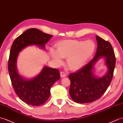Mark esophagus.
I'll list each match as a JSON object with an SVG mask.
<instances>
[{
	"instance_id": "1",
	"label": "esophagus",
	"mask_w": 123,
	"mask_h": 123,
	"mask_svg": "<svg viewBox=\"0 0 123 123\" xmlns=\"http://www.w3.org/2000/svg\"><path fill=\"white\" fill-rule=\"evenodd\" d=\"M60 76L61 78H64V77H66L67 75H66V74H65L64 72H60Z\"/></svg>"
}]
</instances>
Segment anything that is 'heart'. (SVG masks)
Masks as SVG:
<instances>
[{
	"label": "heart",
	"instance_id": "b5f03b06",
	"mask_svg": "<svg viewBox=\"0 0 123 123\" xmlns=\"http://www.w3.org/2000/svg\"><path fill=\"white\" fill-rule=\"evenodd\" d=\"M92 40H64L56 44V51L51 50L50 55L56 64H61L63 58L67 59V64L70 70L76 71L84 66L95 50Z\"/></svg>",
	"mask_w": 123,
	"mask_h": 123
}]
</instances>
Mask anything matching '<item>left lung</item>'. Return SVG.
<instances>
[{
    "mask_svg": "<svg viewBox=\"0 0 123 123\" xmlns=\"http://www.w3.org/2000/svg\"><path fill=\"white\" fill-rule=\"evenodd\" d=\"M96 39L98 48L93 59L68 75L71 81L70 96L78 103H88L100 98L109 86L113 76L116 58L112 45L99 36H96ZM102 57L105 58L108 71L103 77L97 78L92 72L93 65Z\"/></svg>",
    "mask_w": 123,
    "mask_h": 123,
    "instance_id": "8db88e82",
    "label": "left lung"
}]
</instances>
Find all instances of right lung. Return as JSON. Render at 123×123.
<instances>
[{
  "instance_id": "add662e5",
  "label": "right lung",
  "mask_w": 123,
  "mask_h": 123,
  "mask_svg": "<svg viewBox=\"0 0 123 123\" xmlns=\"http://www.w3.org/2000/svg\"><path fill=\"white\" fill-rule=\"evenodd\" d=\"M52 36L36 28H30L17 37L11 45L8 65L11 83L17 96L27 104L40 106L48 100L51 86L60 78L59 70L45 66L37 76L25 79L17 72V57L28 45H36L45 49V44Z\"/></svg>"
}]
</instances>
